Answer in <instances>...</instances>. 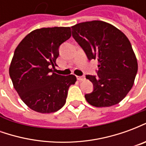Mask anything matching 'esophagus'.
<instances>
[{
  "label": "esophagus",
  "mask_w": 146,
  "mask_h": 146,
  "mask_svg": "<svg viewBox=\"0 0 146 146\" xmlns=\"http://www.w3.org/2000/svg\"><path fill=\"white\" fill-rule=\"evenodd\" d=\"M76 79L78 80L79 81H82V80H84L85 79V76H76Z\"/></svg>",
  "instance_id": "esophagus-1"
}]
</instances>
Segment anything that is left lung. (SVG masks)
Returning a JSON list of instances; mask_svg holds the SVG:
<instances>
[{
    "label": "left lung",
    "mask_w": 146,
    "mask_h": 146,
    "mask_svg": "<svg viewBox=\"0 0 146 146\" xmlns=\"http://www.w3.org/2000/svg\"><path fill=\"white\" fill-rule=\"evenodd\" d=\"M74 40L88 60H98L97 75H87L93 91L86 94L89 104L109 107L118 104L131 89L138 72V62L125 34L102 21L80 23L71 27Z\"/></svg>",
    "instance_id": "1"
}]
</instances>
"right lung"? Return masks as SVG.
Returning a JSON list of instances; mask_svg holds the SVG:
<instances>
[{
	"instance_id": "right-lung-1",
	"label": "right lung",
	"mask_w": 146,
	"mask_h": 146,
	"mask_svg": "<svg viewBox=\"0 0 146 146\" xmlns=\"http://www.w3.org/2000/svg\"><path fill=\"white\" fill-rule=\"evenodd\" d=\"M71 36L70 27L41 28L32 31L19 43L11 60L9 75L21 99L41 113L56 112L66 101L74 75L54 73L60 45Z\"/></svg>"
}]
</instances>
